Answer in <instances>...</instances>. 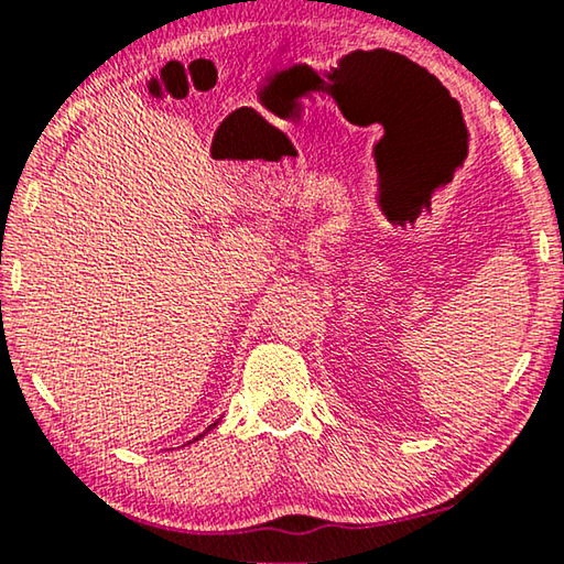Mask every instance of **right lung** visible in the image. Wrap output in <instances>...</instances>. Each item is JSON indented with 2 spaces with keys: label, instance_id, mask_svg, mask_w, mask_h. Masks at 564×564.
I'll return each mask as SVG.
<instances>
[{
  "label": "right lung",
  "instance_id": "right-lung-1",
  "mask_svg": "<svg viewBox=\"0 0 564 564\" xmlns=\"http://www.w3.org/2000/svg\"><path fill=\"white\" fill-rule=\"evenodd\" d=\"M216 423H218V420H216ZM216 423H214V425H208V427H206V433H208V431H212V427H216ZM206 433H202V435H198V437H204ZM198 437H194V441H198Z\"/></svg>",
  "mask_w": 564,
  "mask_h": 564
}]
</instances>
